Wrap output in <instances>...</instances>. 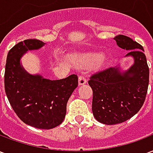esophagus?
Instances as JSON below:
<instances>
[{"label": "esophagus", "mask_w": 153, "mask_h": 153, "mask_svg": "<svg viewBox=\"0 0 153 153\" xmlns=\"http://www.w3.org/2000/svg\"><path fill=\"white\" fill-rule=\"evenodd\" d=\"M86 83H87L86 78L81 74V75L79 77V86H81V85H84Z\"/></svg>", "instance_id": "1"}]
</instances>
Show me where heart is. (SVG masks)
<instances>
[{
  "label": "heart",
  "mask_w": 153,
  "mask_h": 153,
  "mask_svg": "<svg viewBox=\"0 0 153 153\" xmlns=\"http://www.w3.org/2000/svg\"><path fill=\"white\" fill-rule=\"evenodd\" d=\"M102 55L100 54H84V55H76L71 57V60L74 63L79 65H91V64L96 62L100 59H102Z\"/></svg>",
  "instance_id": "obj_1"
}]
</instances>
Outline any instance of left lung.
Wrapping results in <instances>:
<instances>
[{
  "instance_id": "1",
  "label": "left lung",
  "mask_w": 153,
  "mask_h": 153,
  "mask_svg": "<svg viewBox=\"0 0 153 153\" xmlns=\"http://www.w3.org/2000/svg\"><path fill=\"white\" fill-rule=\"evenodd\" d=\"M119 47L129 51L125 57L134 63L128 70L111 67L90 77L93 89L92 110L97 121L116 125L133 117L143 105L149 83V69L143 47L125 35L114 38Z\"/></svg>"
}]
</instances>
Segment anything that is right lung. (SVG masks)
<instances>
[{"instance_id":"right-lung-1","label":"right lung","mask_w":153,"mask_h":153,"mask_svg":"<svg viewBox=\"0 0 153 153\" xmlns=\"http://www.w3.org/2000/svg\"><path fill=\"white\" fill-rule=\"evenodd\" d=\"M38 39L20 42L9 51L5 71L6 96L16 115L34 128L50 129L60 125L66 114L67 102L78 87V76L51 80L28 73L21 58L28 51L45 46Z\"/></svg>"}]
</instances>
